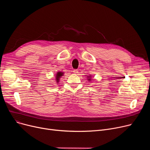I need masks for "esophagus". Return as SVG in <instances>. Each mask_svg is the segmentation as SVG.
I'll use <instances>...</instances> for the list:
<instances>
[{
  "label": "esophagus",
  "mask_w": 150,
  "mask_h": 150,
  "mask_svg": "<svg viewBox=\"0 0 150 150\" xmlns=\"http://www.w3.org/2000/svg\"><path fill=\"white\" fill-rule=\"evenodd\" d=\"M73 72H74L75 74H78V70H76V69H75V70H74Z\"/></svg>",
  "instance_id": "obj_1"
}]
</instances>
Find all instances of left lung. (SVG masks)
I'll return each instance as SVG.
<instances>
[{"label":"left lung","instance_id":"left-lung-1","mask_svg":"<svg viewBox=\"0 0 150 150\" xmlns=\"http://www.w3.org/2000/svg\"><path fill=\"white\" fill-rule=\"evenodd\" d=\"M88 78H89V79H88V80H89V81H91V76H88Z\"/></svg>","mask_w":150,"mask_h":150}]
</instances>
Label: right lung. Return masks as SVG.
<instances>
[{"mask_svg":"<svg viewBox=\"0 0 150 150\" xmlns=\"http://www.w3.org/2000/svg\"><path fill=\"white\" fill-rule=\"evenodd\" d=\"M63 72H58L57 74H56V81H57V83H58L59 81V78L63 75ZM58 84V83H57Z\"/></svg>","mask_w":150,"mask_h":150,"instance_id":"add662e5","label":"right lung"}]
</instances>
